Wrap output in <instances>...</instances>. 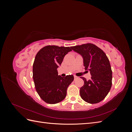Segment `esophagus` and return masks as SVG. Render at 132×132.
<instances>
[{
  "label": "esophagus",
  "mask_w": 132,
  "mask_h": 132,
  "mask_svg": "<svg viewBox=\"0 0 132 132\" xmlns=\"http://www.w3.org/2000/svg\"><path fill=\"white\" fill-rule=\"evenodd\" d=\"M78 78H79V77H77V76L74 75V79H75H75H78Z\"/></svg>",
  "instance_id": "esophagus-1"
}]
</instances>
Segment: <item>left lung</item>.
<instances>
[{"label":"left lung","instance_id":"8db88e82","mask_svg":"<svg viewBox=\"0 0 132 132\" xmlns=\"http://www.w3.org/2000/svg\"><path fill=\"white\" fill-rule=\"evenodd\" d=\"M83 58L85 70H89L90 80L81 77L84 84L80 89V95L85 102L94 104L102 101L111 88L112 71L110 61L101 49L92 43L71 47Z\"/></svg>","mask_w":132,"mask_h":132}]
</instances>
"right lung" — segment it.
<instances>
[{"label": "right lung", "instance_id": "obj_1", "mask_svg": "<svg viewBox=\"0 0 132 132\" xmlns=\"http://www.w3.org/2000/svg\"><path fill=\"white\" fill-rule=\"evenodd\" d=\"M71 49L69 47L46 46L39 50L33 64V79L37 93L50 104L61 102L67 95L68 87L74 80L73 75L63 78L57 68Z\"/></svg>", "mask_w": 132, "mask_h": 132}]
</instances>
